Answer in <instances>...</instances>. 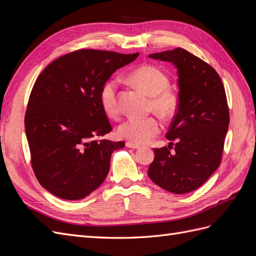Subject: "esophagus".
I'll list each match as a JSON object with an SVG mask.
<instances>
[{"mask_svg": "<svg viewBox=\"0 0 256 256\" xmlns=\"http://www.w3.org/2000/svg\"><path fill=\"white\" fill-rule=\"evenodd\" d=\"M126 146L128 147V148H132V150H138V148H140V145L134 144V143H131V142H127Z\"/></svg>", "mask_w": 256, "mask_h": 256, "instance_id": "34e87169", "label": "esophagus"}]
</instances>
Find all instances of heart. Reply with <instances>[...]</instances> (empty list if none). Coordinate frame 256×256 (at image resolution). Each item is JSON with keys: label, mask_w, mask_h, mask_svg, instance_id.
<instances>
[{"label": "heart", "mask_w": 256, "mask_h": 256, "mask_svg": "<svg viewBox=\"0 0 256 256\" xmlns=\"http://www.w3.org/2000/svg\"><path fill=\"white\" fill-rule=\"evenodd\" d=\"M138 88L150 97V109L164 118L174 115L177 110V97L175 92L168 90L170 81L168 76L159 68L146 65L136 69L129 76ZM118 81L111 79L106 81L100 90L99 102L104 112L116 118L120 113L118 102ZM161 130V122L156 118H147L143 120L129 118L120 124L118 127V136L122 138L134 143L145 144L156 136Z\"/></svg>", "instance_id": "heart-1"}]
</instances>
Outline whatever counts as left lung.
Returning <instances> with one entry per match:
<instances>
[{"mask_svg": "<svg viewBox=\"0 0 256 256\" xmlns=\"http://www.w3.org/2000/svg\"><path fill=\"white\" fill-rule=\"evenodd\" d=\"M177 69L178 104L168 147L154 148L150 180L162 189L184 194L200 187L220 166L230 124L223 83L214 69L184 49L150 54ZM171 144H175L171 152Z\"/></svg>", "mask_w": 256, "mask_h": 256, "instance_id": "1", "label": "left lung"}]
</instances>
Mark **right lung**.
I'll use <instances>...</instances> for the list:
<instances>
[{
	"label": "right lung",
	"instance_id": "obj_1",
	"mask_svg": "<svg viewBox=\"0 0 256 256\" xmlns=\"http://www.w3.org/2000/svg\"><path fill=\"white\" fill-rule=\"evenodd\" d=\"M138 56L78 50L53 60L37 78L26 113V134L34 173L52 194L81 200L104 182L111 154L125 143L95 138L112 130L99 102L100 90Z\"/></svg>",
	"mask_w": 256,
	"mask_h": 256
}]
</instances>
